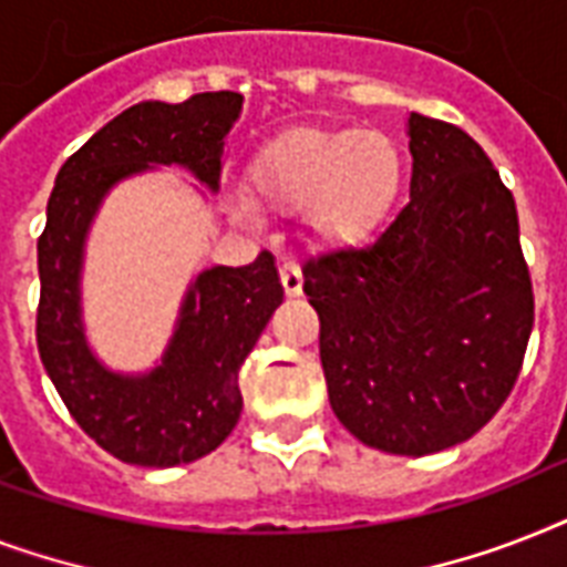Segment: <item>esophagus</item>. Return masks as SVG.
<instances>
[{
  "label": "esophagus",
  "mask_w": 567,
  "mask_h": 567,
  "mask_svg": "<svg viewBox=\"0 0 567 567\" xmlns=\"http://www.w3.org/2000/svg\"><path fill=\"white\" fill-rule=\"evenodd\" d=\"M279 276H282V288L288 297H300L302 293V270L293 261H285L279 267Z\"/></svg>",
  "instance_id": "obj_1"
}]
</instances>
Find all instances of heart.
<instances>
[{
  "mask_svg": "<svg viewBox=\"0 0 567 567\" xmlns=\"http://www.w3.org/2000/svg\"><path fill=\"white\" fill-rule=\"evenodd\" d=\"M405 182L403 146L379 128L291 126L267 137L247 164L238 217L291 214L323 247H362L394 212Z\"/></svg>",
  "mask_w": 567,
  "mask_h": 567,
  "instance_id": "heart-1",
  "label": "heart"
}]
</instances>
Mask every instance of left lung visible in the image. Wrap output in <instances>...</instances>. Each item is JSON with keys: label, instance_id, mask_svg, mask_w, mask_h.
I'll return each instance as SVG.
<instances>
[{"label": "left lung", "instance_id": "obj_1", "mask_svg": "<svg viewBox=\"0 0 567 567\" xmlns=\"http://www.w3.org/2000/svg\"><path fill=\"white\" fill-rule=\"evenodd\" d=\"M409 205L371 247L309 261L329 403L355 439L430 456L506 403L533 332L518 212L483 146L409 117Z\"/></svg>", "mask_w": 567, "mask_h": 567}]
</instances>
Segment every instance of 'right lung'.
<instances>
[{
  "label": "right lung",
  "mask_w": 567,
  "mask_h": 567,
  "mask_svg": "<svg viewBox=\"0 0 567 567\" xmlns=\"http://www.w3.org/2000/svg\"><path fill=\"white\" fill-rule=\"evenodd\" d=\"M244 96L137 102L105 123L58 171L38 240V350L52 385L102 450L144 467L188 465L229 439L244 409L238 371L282 302L274 256L194 276L162 362L146 373L111 371L87 344L82 320L84 244L102 199L153 167H182L220 190L226 135Z\"/></svg>",
  "instance_id": "obj_1"
}]
</instances>
